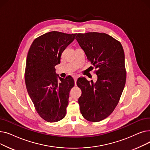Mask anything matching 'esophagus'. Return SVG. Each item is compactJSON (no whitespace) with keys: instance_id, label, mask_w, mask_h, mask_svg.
<instances>
[{"instance_id":"obj_1","label":"esophagus","mask_w":150,"mask_h":150,"mask_svg":"<svg viewBox=\"0 0 150 150\" xmlns=\"http://www.w3.org/2000/svg\"><path fill=\"white\" fill-rule=\"evenodd\" d=\"M74 81H75V85L76 84V81H77V78H78V76H75L74 77Z\"/></svg>"}]
</instances>
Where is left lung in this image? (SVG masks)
Wrapping results in <instances>:
<instances>
[{"label": "left lung", "instance_id": "obj_1", "mask_svg": "<svg viewBox=\"0 0 150 150\" xmlns=\"http://www.w3.org/2000/svg\"><path fill=\"white\" fill-rule=\"evenodd\" d=\"M75 39L98 69L96 83L84 77L77 80L82 91L78 98L80 112L87 120L100 122L113 112L123 91L127 76L124 50L120 42L104 33H78Z\"/></svg>", "mask_w": 150, "mask_h": 150}]
</instances>
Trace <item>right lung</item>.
<instances>
[{"mask_svg": "<svg viewBox=\"0 0 150 150\" xmlns=\"http://www.w3.org/2000/svg\"><path fill=\"white\" fill-rule=\"evenodd\" d=\"M76 35L54 31L46 33L35 39L27 54V90L37 112L48 122H58L66 114L69 92L75 83L70 76L59 77L54 67L60 63L62 52Z\"/></svg>", "mask_w": 150, "mask_h": 150, "instance_id": "obj_1", "label": "right lung"}]
</instances>
